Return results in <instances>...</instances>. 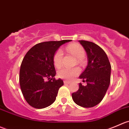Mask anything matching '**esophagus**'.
Masks as SVG:
<instances>
[{
  "mask_svg": "<svg viewBox=\"0 0 129 129\" xmlns=\"http://www.w3.org/2000/svg\"><path fill=\"white\" fill-rule=\"evenodd\" d=\"M64 84H70L71 83V82H70V81H66V80H64Z\"/></svg>",
  "mask_w": 129,
  "mask_h": 129,
  "instance_id": "obj_1",
  "label": "esophagus"
}]
</instances>
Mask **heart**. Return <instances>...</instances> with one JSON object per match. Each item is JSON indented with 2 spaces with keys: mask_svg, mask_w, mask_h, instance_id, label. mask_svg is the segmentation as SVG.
I'll use <instances>...</instances> for the list:
<instances>
[{
  "mask_svg": "<svg viewBox=\"0 0 129 129\" xmlns=\"http://www.w3.org/2000/svg\"><path fill=\"white\" fill-rule=\"evenodd\" d=\"M66 51L76 58L78 63L81 62V59L85 57V52L84 48L80 44H71L65 48ZM63 53L61 49H58L54 53L53 56V63L56 68H60L63 64ZM80 70L79 68L75 67L73 68H63L58 72L59 78L66 80H71L80 74Z\"/></svg>",
  "mask_w": 129,
  "mask_h": 129,
  "instance_id": "heart-1",
  "label": "heart"
}]
</instances>
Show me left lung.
I'll use <instances>...</instances> for the list:
<instances>
[{
  "label": "left lung",
  "mask_w": 129,
  "mask_h": 129,
  "mask_svg": "<svg viewBox=\"0 0 129 129\" xmlns=\"http://www.w3.org/2000/svg\"><path fill=\"white\" fill-rule=\"evenodd\" d=\"M86 51L88 65L80 78L87 85L79 84L77 91L72 93L75 104L84 108L98 105L102 100L110 83L111 65L105 52L97 44L87 41H78Z\"/></svg>",
  "instance_id": "1"
}]
</instances>
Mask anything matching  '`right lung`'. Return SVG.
Returning <instances> with one entry per match:
<instances>
[{"instance_id":"add662e5","label":"right lung","mask_w":129,"mask_h":129,"mask_svg":"<svg viewBox=\"0 0 129 129\" xmlns=\"http://www.w3.org/2000/svg\"><path fill=\"white\" fill-rule=\"evenodd\" d=\"M71 41L38 43L23 58L19 72L20 86L25 100L33 107L44 108L55 101L63 81L54 78L53 56L60 46Z\"/></svg>"}]
</instances>
